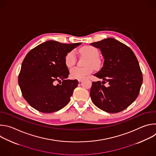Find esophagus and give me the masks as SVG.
<instances>
[{
  "label": "esophagus",
  "instance_id": "1",
  "mask_svg": "<svg viewBox=\"0 0 156 156\" xmlns=\"http://www.w3.org/2000/svg\"><path fill=\"white\" fill-rule=\"evenodd\" d=\"M78 82H81L83 81V79H79V80H78Z\"/></svg>",
  "mask_w": 156,
  "mask_h": 156
}]
</instances>
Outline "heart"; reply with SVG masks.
Instances as JSON below:
<instances>
[{"label":"heart","instance_id":"1","mask_svg":"<svg viewBox=\"0 0 156 156\" xmlns=\"http://www.w3.org/2000/svg\"><path fill=\"white\" fill-rule=\"evenodd\" d=\"M81 54L87 56L88 58L86 62V68L75 67L70 71V77L72 79L79 80L83 79L87 75L91 73L94 70V67L98 68L100 66V60L98 58L99 52L97 48L92 46H84L80 49ZM76 62V56L75 52L72 51L66 54L64 58V63L68 69L71 68Z\"/></svg>","mask_w":156,"mask_h":156}]
</instances>
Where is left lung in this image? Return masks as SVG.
Here are the masks:
<instances>
[{"label": "left lung", "mask_w": 156, "mask_h": 156, "mask_svg": "<svg viewBox=\"0 0 156 156\" xmlns=\"http://www.w3.org/2000/svg\"><path fill=\"white\" fill-rule=\"evenodd\" d=\"M90 44L101 50L104 58L102 68L94 75L103 81L93 82L92 101L105 112H121L135 101L140 91L143 75L137 58L129 47L114 38ZM106 82L108 87L103 85Z\"/></svg>", "instance_id": "8db88e82"}]
</instances>
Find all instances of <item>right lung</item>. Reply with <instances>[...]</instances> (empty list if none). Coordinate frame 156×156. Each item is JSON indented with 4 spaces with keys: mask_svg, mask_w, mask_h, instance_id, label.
Returning a JSON list of instances; mask_svg holds the SVG:
<instances>
[{
    "mask_svg": "<svg viewBox=\"0 0 156 156\" xmlns=\"http://www.w3.org/2000/svg\"><path fill=\"white\" fill-rule=\"evenodd\" d=\"M81 44L48 41L27 54L21 65L18 84L32 107L41 112L52 113L68 104L78 81L66 79L70 73L64 58ZM56 81L61 83L55 85Z\"/></svg>",
    "mask_w": 156,
    "mask_h": 156,
    "instance_id": "add662e5",
    "label": "right lung"
}]
</instances>
